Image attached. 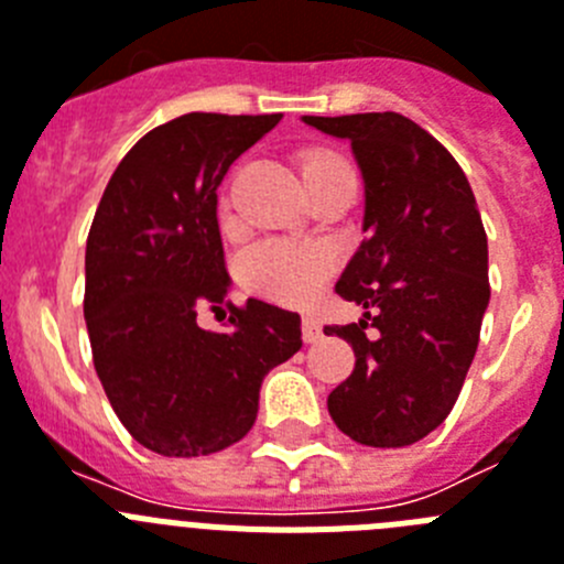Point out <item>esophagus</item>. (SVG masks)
<instances>
[{
    "instance_id": "1",
    "label": "esophagus",
    "mask_w": 564,
    "mask_h": 564,
    "mask_svg": "<svg viewBox=\"0 0 564 564\" xmlns=\"http://www.w3.org/2000/svg\"><path fill=\"white\" fill-rule=\"evenodd\" d=\"M302 338H305L307 344H316L318 338H322V322H318L316 316H311V313L302 318Z\"/></svg>"
}]
</instances>
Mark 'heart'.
I'll use <instances>...</instances> for the list:
<instances>
[{"mask_svg":"<svg viewBox=\"0 0 564 564\" xmlns=\"http://www.w3.org/2000/svg\"><path fill=\"white\" fill-rule=\"evenodd\" d=\"M330 166H344V163L333 154H313L305 163V174ZM333 268L336 262L325 246L293 242V239H262L239 259V279L248 291L285 305H302L322 291Z\"/></svg>","mask_w":564,"mask_h":564,"instance_id":"b5f03b06","label":"heart"}]
</instances>
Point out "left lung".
Returning a JSON list of instances; mask_svg holds the SVG:
<instances>
[{
  "label": "left lung",
  "mask_w": 564,
  "mask_h": 564,
  "mask_svg": "<svg viewBox=\"0 0 564 564\" xmlns=\"http://www.w3.org/2000/svg\"><path fill=\"white\" fill-rule=\"evenodd\" d=\"M302 121L350 141L364 181L367 239L336 282L364 316L325 327L350 344L356 370L327 410L356 443L410 446L446 421L480 341L491 288L475 194L455 158L403 115Z\"/></svg>",
  "instance_id": "1"
}]
</instances>
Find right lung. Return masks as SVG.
Instances as JSON below:
<instances>
[{"mask_svg": "<svg viewBox=\"0 0 564 564\" xmlns=\"http://www.w3.org/2000/svg\"><path fill=\"white\" fill-rule=\"evenodd\" d=\"M282 115L188 112L154 127L109 177L87 237L84 318L93 361L129 435L163 457H200L242 441L262 378L302 347L299 313L248 299L226 333L217 188L228 166Z\"/></svg>", "mask_w": 564, "mask_h": 564, "instance_id": "1", "label": "right lung"}]
</instances>
